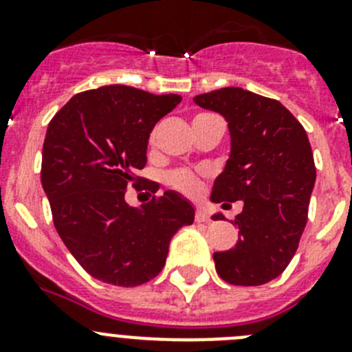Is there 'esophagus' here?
<instances>
[{
    "mask_svg": "<svg viewBox=\"0 0 352 352\" xmlns=\"http://www.w3.org/2000/svg\"><path fill=\"white\" fill-rule=\"evenodd\" d=\"M196 221L197 223H208L209 221V214L204 208L196 209Z\"/></svg>",
    "mask_w": 352,
    "mask_h": 352,
    "instance_id": "1",
    "label": "esophagus"
}]
</instances>
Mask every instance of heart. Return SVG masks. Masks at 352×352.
Here are the masks:
<instances>
[{
  "mask_svg": "<svg viewBox=\"0 0 352 352\" xmlns=\"http://www.w3.org/2000/svg\"><path fill=\"white\" fill-rule=\"evenodd\" d=\"M168 184L186 194H197L199 187H201L197 177L190 172H186V170H175V172L170 173Z\"/></svg>",
  "mask_w": 352,
  "mask_h": 352,
  "instance_id": "1",
  "label": "heart"
}]
</instances>
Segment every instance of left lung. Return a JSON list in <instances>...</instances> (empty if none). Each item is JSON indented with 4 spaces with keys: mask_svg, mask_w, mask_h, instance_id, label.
Segmentation results:
<instances>
[{
    "mask_svg": "<svg viewBox=\"0 0 352 352\" xmlns=\"http://www.w3.org/2000/svg\"><path fill=\"white\" fill-rule=\"evenodd\" d=\"M194 102L228 122L230 156L211 201L243 202L235 216L239 242L214 252L216 272L230 285H265L287 267L307 226L317 177L310 141L281 102L243 88L196 95Z\"/></svg>",
    "mask_w": 352,
    "mask_h": 352,
    "instance_id": "left-lung-1",
    "label": "left lung"
}]
</instances>
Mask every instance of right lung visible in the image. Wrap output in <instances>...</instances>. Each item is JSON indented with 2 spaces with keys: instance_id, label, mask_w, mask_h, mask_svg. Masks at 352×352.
Returning <instances> with one entry per match:
<instances>
[{
  "instance_id": "add662e5",
  "label": "right lung",
  "mask_w": 352,
  "mask_h": 352,
  "mask_svg": "<svg viewBox=\"0 0 352 352\" xmlns=\"http://www.w3.org/2000/svg\"><path fill=\"white\" fill-rule=\"evenodd\" d=\"M180 100L109 85L74 95L49 122L42 187L66 248L98 281L148 283L165 265L172 236L194 223L192 204L175 190L141 206L124 199L146 165L155 124Z\"/></svg>"
}]
</instances>
